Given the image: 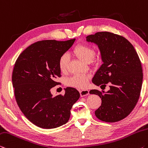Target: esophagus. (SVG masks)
<instances>
[{
	"label": "esophagus",
	"mask_w": 148,
	"mask_h": 148,
	"mask_svg": "<svg viewBox=\"0 0 148 148\" xmlns=\"http://www.w3.org/2000/svg\"><path fill=\"white\" fill-rule=\"evenodd\" d=\"M88 94H89L88 90H80V95H81V97L87 96Z\"/></svg>",
	"instance_id": "34e87169"
}]
</instances>
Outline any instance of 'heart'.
I'll use <instances>...</instances> for the list:
<instances>
[{
	"mask_svg": "<svg viewBox=\"0 0 148 148\" xmlns=\"http://www.w3.org/2000/svg\"><path fill=\"white\" fill-rule=\"evenodd\" d=\"M73 54L82 61L86 63L90 62L96 55V50L92 46L79 43L74 48ZM69 62V56L67 53L60 56L58 59V67L60 71L64 73L66 71ZM89 76L84 74L75 75L67 79L66 83L68 86L78 88H86L88 84Z\"/></svg>",
	"mask_w": 148,
	"mask_h": 148,
	"instance_id": "1",
	"label": "heart"
}]
</instances>
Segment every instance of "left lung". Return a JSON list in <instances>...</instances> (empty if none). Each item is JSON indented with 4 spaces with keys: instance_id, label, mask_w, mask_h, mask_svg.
<instances>
[{
    "instance_id": "1",
    "label": "left lung",
    "mask_w": 148,
    "mask_h": 148,
    "mask_svg": "<svg viewBox=\"0 0 148 148\" xmlns=\"http://www.w3.org/2000/svg\"><path fill=\"white\" fill-rule=\"evenodd\" d=\"M86 40L98 46L103 62L92 83L104 87L109 83L110 88L107 92L90 91L101 99L95 115L102 121H119L131 113L140 98L143 73L138 55L127 38L113 33L98 32L87 36Z\"/></svg>"
}]
</instances>
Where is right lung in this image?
<instances>
[{
  "mask_svg": "<svg viewBox=\"0 0 148 148\" xmlns=\"http://www.w3.org/2000/svg\"><path fill=\"white\" fill-rule=\"evenodd\" d=\"M65 41L45 40L31 45L16 60L12 81L16 102L27 119L38 127L54 129L68 121L71 109L80 94L71 87L64 95L53 96L52 87L60 84L58 59L73 44Z\"/></svg>",
  "mask_w": 148,
  "mask_h": 148,
  "instance_id": "1",
  "label": "right lung"
}]
</instances>
